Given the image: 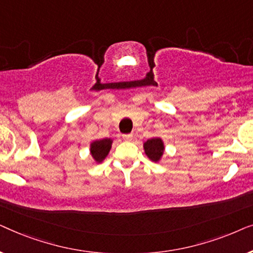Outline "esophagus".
Segmentation results:
<instances>
[{
  "label": "esophagus",
  "mask_w": 253,
  "mask_h": 253,
  "mask_svg": "<svg viewBox=\"0 0 253 253\" xmlns=\"http://www.w3.org/2000/svg\"><path fill=\"white\" fill-rule=\"evenodd\" d=\"M132 136H133L132 133L123 134V139H126V140H131V139H132Z\"/></svg>",
  "instance_id": "obj_1"
}]
</instances>
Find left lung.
Instances as JSON below:
<instances>
[{
	"label": "left lung",
	"mask_w": 253,
	"mask_h": 253,
	"mask_svg": "<svg viewBox=\"0 0 253 253\" xmlns=\"http://www.w3.org/2000/svg\"><path fill=\"white\" fill-rule=\"evenodd\" d=\"M144 150L145 153L148 158L151 159L152 161H159L160 158L162 157V153H164V143L160 138H152V139H148L146 143L144 144Z\"/></svg>",
	"instance_id": "1"
}]
</instances>
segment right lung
I'll return each mask as SVG.
<instances>
[{"label": "right lung", "mask_w": 253, "mask_h": 253, "mask_svg": "<svg viewBox=\"0 0 253 253\" xmlns=\"http://www.w3.org/2000/svg\"><path fill=\"white\" fill-rule=\"evenodd\" d=\"M112 139L105 138L101 140H95L91 144V154L95 161L101 162L103 159L109 153L110 147H112Z\"/></svg>", "instance_id": "add662e5"}]
</instances>
